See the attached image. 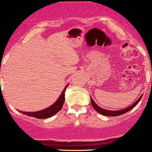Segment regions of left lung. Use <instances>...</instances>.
<instances>
[{
  "label": "left lung",
  "mask_w": 152,
  "mask_h": 152,
  "mask_svg": "<svg viewBox=\"0 0 152 152\" xmlns=\"http://www.w3.org/2000/svg\"><path fill=\"white\" fill-rule=\"evenodd\" d=\"M142 95H141L140 97L137 100V101L135 102V103H134L133 104L131 105V106H129V107L125 108V109H121V110H117V111H111V110H107V109H103V108L100 107V106H99L97 104H96L95 102L93 100V99L91 98V97H91V105H92L93 108H94V110H95L96 112H97L98 113H100V115H104V116L115 117V116H118V115H123V114H125V113H126V112H129V111L132 110V109H133L134 107H135V106H137V104L139 103L140 100H141V97H142Z\"/></svg>",
  "instance_id": "8db88e82"
}]
</instances>
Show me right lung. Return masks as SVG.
<instances>
[{"label": "right lung", "instance_id": "right-lung-1", "mask_svg": "<svg viewBox=\"0 0 152 152\" xmlns=\"http://www.w3.org/2000/svg\"><path fill=\"white\" fill-rule=\"evenodd\" d=\"M69 84L66 86L64 88V91L61 94L60 97H58V100L55 102L52 105L49 106L46 109H43V110L38 111V112H22V111H19L20 113L24 114L26 115H28L29 117H33V118H37V119H44V118H51L52 116L55 115V114L58 113L63 107V105L64 103V100H65V91L66 89L67 86Z\"/></svg>", "mask_w": 152, "mask_h": 152}]
</instances>
